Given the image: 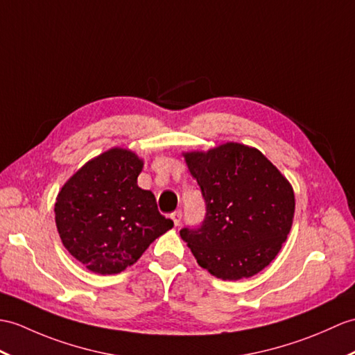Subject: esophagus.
Wrapping results in <instances>:
<instances>
[{"instance_id": "1", "label": "esophagus", "mask_w": 355, "mask_h": 355, "mask_svg": "<svg viewBox=\"0 0 355 355\" xmlns=\"http://www.w3.org/2000/svg\"><path fill=\"white\" fill-rule=\"evenodd\" d=\"M171 218H172V220H174V224H175V227H178L180 224H181V219H183V213H181L180 210H177V211H174L171 215Z\"/></svg>"}]
</instances>
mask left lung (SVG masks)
<instances>
[{"label":"left lung","instance_id":"8db88e82","mask_svg":"<svg viewBox=\"0 0 355 355\" xmlns=\"http://www.w3.org/2000/svg\"><path fill=\"white\" fill-rule=\"evenodd\" d=\"M186 163L205 204L201 224L180 230L198 265L233 282L259 274L291 232L289 181L259 150L241 144L186 154Z\"/></svg>","mask_w":355,"mask_h":355}]
</instances>
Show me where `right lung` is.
<instances>
[{"label":"right lung","mask_w":355,"mask_h":355,"mask_svg":"<svg viewBox=\"0 0 355 355\" xmlns=\"http://www.w3.org/2000/svg\"><path fill=\"white\" fill-rule=\"evenodd\" d=\"M144 163L113 148L87 162L57 196L55 224L64 248L96 274H118L174 227L155 196L137 186Z\"/></svg>","instance_id":"add662e5"}]
</instances>
